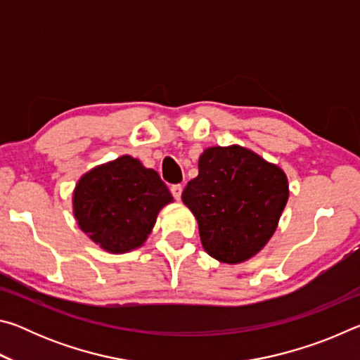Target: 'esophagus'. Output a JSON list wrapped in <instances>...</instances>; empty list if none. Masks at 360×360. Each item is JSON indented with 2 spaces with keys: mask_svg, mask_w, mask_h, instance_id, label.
<instances>
[{
  "mask_svg": "<svg viewBox=\"0 0 360 360\" xmlns=\"http://www.w3.org/2000/svg\"><path fill=\"white\" fill-rule=\"evenodd\" d=\"M169 191H172V195H173L176 200H181V195H182V186L181 184L172 186V188H169Z\"/></svg>",
  "mask_w": 360,
  "mask_h": 360,
  "instance_id": "obj_1",
  "label": "esophagus"
}]
</instances>
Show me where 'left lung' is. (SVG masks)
<instances>
[{
    "label": "left lung",
    "instance_id": "8db88e82",
    "mask_svg": "<svg viewBox=\"0 0 360 360\" xmlns=\"http://www.w3.org/2000/svg\"><path fill=\"white\" fill-rule=\"evenodd\" d=\"M288 198L283 169L236 144L205 149L198 176L182 192L205 251L224 264H241L264 249Z\"/></svg>",
    "mask_w": 360,
    "mask_h": 360
}]
</instances>
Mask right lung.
<instances>
[{
    "mask_svg": "<svg viewBox=\"0 0 360 360\" xmlns=\"http://www.w3.org/2000/svg\"><path fill=\"white\" fill-rule=\"evenodd\" d=\"M173 197L157 172L122 155L77 181L72 211L84 233L101 249L124 254L143 246L157 214Z\"/></svg>",
    "mask_w": 360,
    "mask_h": 360,
    "instance_id": "1",
    "label": "right lung"
}]
</instances>
